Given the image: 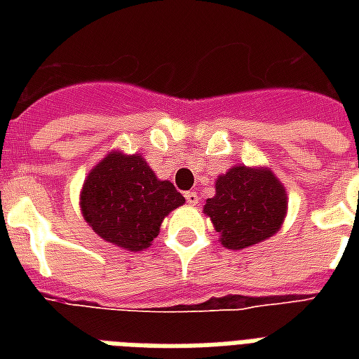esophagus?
I'll list each match as a JSON object with an SVG mask.
<instances>
[{
	"label": "esophagus",
	"instance_id": "esophagus-1",
	"mask_svg": "<svg viewBox=\"0 0 359 359\" xmlns=\"http://www.w3.org/2000/svg\"><path fill=\"white\" fill-rule=\"evenodd\" d=\"M184 197L186 201H188V205H197V201H199V197H197L196 191H186Z\"/></svg>",
	"mask_w": 359,
	"mask_h": 359
}]
</instances>
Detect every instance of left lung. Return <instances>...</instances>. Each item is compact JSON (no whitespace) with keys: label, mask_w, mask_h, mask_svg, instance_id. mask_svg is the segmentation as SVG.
<instances>
[{"label":"left lung","mask_w":359,"mask_h":359,"mask_svg":"<svg viewBox=\"0 0 359 359\" xmlns=\"http://www.w3.org/2000/svg\"><path fill=\"white\" fill-rule=\"evenodd\" d=\"M289 197L270 168L233 165L216 179V194L203 212L210 218L227 250H244L268 240L281 229Z\"/></svg>","instance_id":"left-lung-1"}]
</instances>
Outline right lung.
Returning a JSON list of instances; mask_svg holds the SVG:
<instances>
[{
    "mask_svg": "<svg viewBox=\"0 0 359 359\" xmlns=\"http://www.w3.org/2000/svg\"><path fill=\"white\" fill-rule=\"evenodd\" d=\"M169 180H160L141 154L109 151L87 173L80 191L83 219L109 244L126 251L151 248L169 212L184 205Z\"/></svg>",
    "mask_w": 359,
    "mask_h": 359,
    "instance_id": "1",
    "label": "right lung"
}]
</instances>
